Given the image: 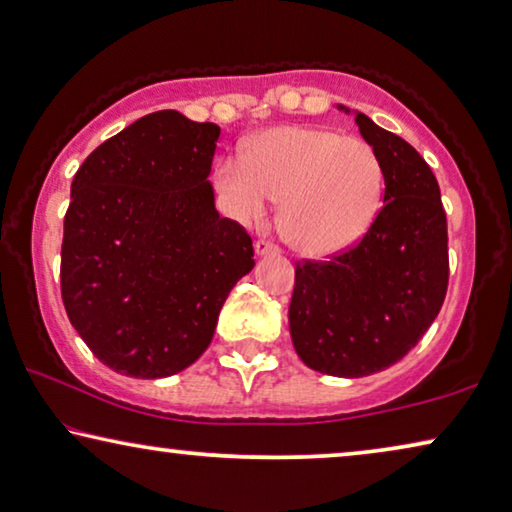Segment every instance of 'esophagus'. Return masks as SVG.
I'll return each mask as SVG.
<instances>
[{
	"instance_id": "esophagus-1",
	"label": "esophagus",
	"mask_w": 512,
	"mask_h": 512,
	"mask_svg": "<svg viewBox=\"0 0 512 512\" xmlns=\"http://www.w3.org/2000/svg\"><path fill=\"white\" fill-rule=\"evenodd\" d=\"M278 246H273L271 241H266V239H259L257 243H255V253H257V257H264V255H273V253H278Z\"/></svg>"
}]
</instances>
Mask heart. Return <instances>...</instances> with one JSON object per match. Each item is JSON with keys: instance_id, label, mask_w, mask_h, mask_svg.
<instances>
[{"instance_id": "1", "label": "heart", "mask_w": 512, "mask_h": 512, "mask_svg": "<svg viewBox=\"0 0 512 512\" xmlns=\"http://www.w3.org/2000/svg\"><path fill=\"white\" fill-rule=\"evenodd\" d=\"M216 188L241 223L264 220L282 200L280 232L296 253H345L375 223L384 170L368 142L326 126H276L223 158Z\"/></svg>"}]
</instances>
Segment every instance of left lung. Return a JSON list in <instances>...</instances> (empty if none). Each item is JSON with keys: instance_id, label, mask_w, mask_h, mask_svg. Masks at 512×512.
Listing matches in <instances>:
<instances>
[{"instance_id": "1", "label": "left lung", "mask_w": 512, "mask_h": 512, "mask_svg": "<svg viewBox=\"0 0 512 512\" xmlns=\"http://www.w3.org/2000/svg\"><path fill=\"white\" fill-rule=\"evenodd\" d=\"M356 126L384 170V207L347 253L296 264L289 303V333L301 361L347 379L391 368L416 347L448 289V230L437 177L400 135L363 112H356Z\"/></svg>"}]
</instances>
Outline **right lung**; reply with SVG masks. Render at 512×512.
<instances>
[{
    "label": "right lung",
    "instance_id": "add662e5",
    "mask_svg": "<svg viewBox=\"0 0 512 512\" xmlns=\"http://www.w3.org/2000/svg\"><path fill=\"white\" fill-rule=\"evenodd\" d=\"M218 137L209 121L151 112L75 172L61 299L85 345L119 375L160 379L193 365L227 294L253 271V239L213 202Z\"/></svg>",
    "mask_w": 512,
    "mask_h": 512
}]
</instances>
